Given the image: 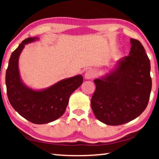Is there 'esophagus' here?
I'll list each match as a JSON object with an SVG mask.
<instances>
[{"label": "esophagus", "mask_w": 159, "mask_h": 159, "mask_svg": "<svg viewBox=\"0 0 159 159\" xmlns=\"http://www.w3.org/2000/svg\"><path fill=\"white\" fill-rule=\"evenodd\" d=\"M96 76V71L93 69H88L87 71L85 72L84 78L86 80H89V79H92L94 77H95Z\"/></svg>", "instance_id": "obj_1"}]
</instances>
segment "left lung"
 <instances>
[{
  "instance_id": "left-lung-1",
  "label": "left lung",
  "mask_w": 159,
  "mask_h": 159,
  "mask_svg": "<svg viewBox=\"0 0 159 159\" xmlns=\"http://www.w3.org/2000/svg\"><path fill=\"white\" fill-rule=\"evenodd\" d=\"M130 41L129 55L94 80L96 90L91 107L95 117L107 125L131 121L144 111L149 102L152 90L149 59L140 42L133 39Z\"/></svg>"
}]
</instances>
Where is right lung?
<instances>
[{
    "label": "right lung",
    "instance_id": "1",
    "mask_svg": "<svg viewBox=\"0 0 159 159\" xmlns=\"http://www.w3.org/2000/svg\"><path fill=\"white\" fill-rule=\"evenodd\" d=\"M30 37L21 42L12 53L5 75L10 103L19 114L35 124H45L61 117L68 105L69 98L83 83L82 75L60 80L44 89L35 90L21 79L19 59L25 45L39 41Z\"/></svg>",
    "mask_w": 159,
    "mask_h": 159
}]
</instances>
